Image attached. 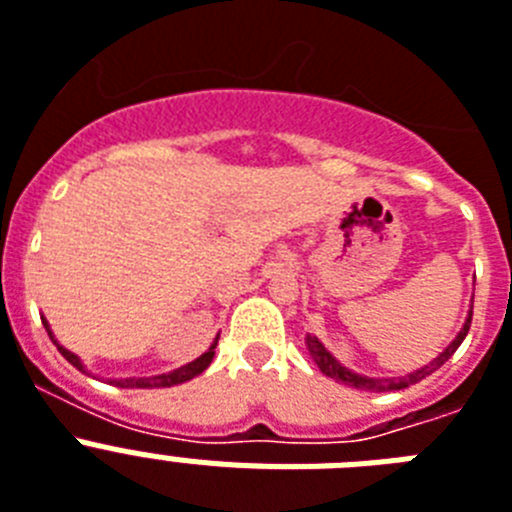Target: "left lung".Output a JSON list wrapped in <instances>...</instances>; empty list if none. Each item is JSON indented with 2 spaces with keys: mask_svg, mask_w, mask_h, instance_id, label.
<instances>
[{
  "mask_svg": "<svg viewBox=\"0 0 512 512\" xmlns=\"http://www.w3.org/2000/svg\"><path fill=\"white\" fill-rule=\"evenodd\" d=\"M469 326H471V310H469V316H466L464 326H461V331L456 334V339H453V342L448 344V347H445L443 352H440V355L430 362V365L414 370V373H409V375H401V378H370V375H362V373H355V370H349L347 365H342V362L331 355L329 349L323 347V342L318 339V336H310V334L305 336V347H308L310 357H313V362L318 365V370H321L323 375L334 378V381L344 383V386L362 388V391H401V388L412 386V383H419L422 378H427L430 373H435L440 365H445V362L451 360L453 352L461 347V342H464L466 334H469Z\"/></svg>",
  "mask_w": 512,
  "mask_h": 512,
  "instance_id": "1",
  "label": "left lung"
}]
</instances>
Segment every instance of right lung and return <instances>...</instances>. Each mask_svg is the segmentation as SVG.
Returning <instances> with one entry per match:
<instances>
[{"label":"right lung","instance_id":"obj_1","mask_svg":"<svg viewBox=\"0 0 512 512\" xmlns=\"http://www.w3.org/2000/svg\"><path fill=\"white\" fill-rule=\"evenodd\" d=\"M41 321H43V326H46L48 336H51V342H54L56 349H59L61 355H64V360L72 362L74 368L82 370V373H87V368H85V365H82L80 357L74 355V352H69L67 347H61V344L56 342L54 331H51V326H48L46 318L41 316ZM217 339H220V334L214 336V342L209 344V349H207V352H204L202 357H196L194 362H189V365H183V368L170 370V373H163V375H150V378H111V383H116V386H121V388H170V386H178V383L191 381V378H196V375H202L204 370L209 368V362H212V357H214V347H217Z\"/></svg>","mask_w":512,"mask_h":512}]
</instances>
